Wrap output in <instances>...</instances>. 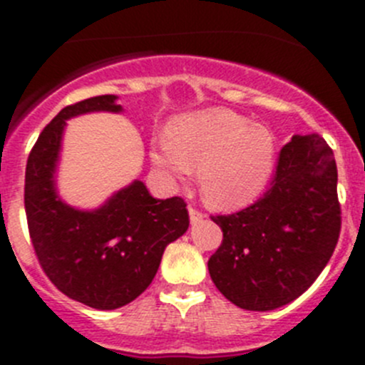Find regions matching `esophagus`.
Wrapping results in <instances>:
<instances>
[{"label": "esophagus", "mask_w": 365, "mask_h": 365, "mask_svg": "<svg viewBox=\"0 0 365 365\" xmlns=\"http://www.w3.org/2000/svg\"><path fill=\"white\" fill-rule=\"evenodd\" d=\"M188 212H190V221H192L193 225H195V222H199V221H202V217H205V214H202L201 210H197L195 206H190Z\"/></svg>", "instance_id": "obj_1"}]
</instances>
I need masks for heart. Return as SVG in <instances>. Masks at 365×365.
<instances>
[{"mask_svg": "<svg viewBox=\"0 0 365 365\" xmlns=\"http://www.w3.org/2000/svg\"><path fill=\"white\" fill-rule=\"evenodd\" d=\"M276 148V137L265 125L230 109H206L177 120L170 138L153 144L151 160L177 179L197 166L206 201L217 208H237L263 192Z\"/></svg>", "mask_w": 365, "mask_h": 365, "instance_id": "1", "label": "heart"}]
</instances>
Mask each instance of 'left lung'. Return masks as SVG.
I'll return each mask as SVG.
<instances>
[{
  "label": "left lung",
  "instance_id": "1",
  "mask_svg": "<svg viewBox=\"0 0 365 365\" xmlns=\"http://www.w3.org/2000/svg\"><path fill=\"white\" fill-rule=\"evenodd\" d=\"M338 172L318 133L292 137L279 151L267 192L254 205L212 215L222 241L208 259L222 296L247 311L291 303L320 276L340 237Z\"/></svg>",
  "mask_w": 365,
  "mask_h": 365
}]
</instances>
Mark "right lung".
Returning a JSON list of instances; mask_svg holds the SVG:
<instances>
[{"label": "right lung", "instance_id": "1", "mask_svg": "<svg viewBox=\"0 0 365 365\" xmlns=\"http://www.w3.org/2000/svg\"><path fill=\"white\" fill-rule=\"evenodd\" d=\"M115 100L102 95L63 108L40 133L25 170V214L40 267L58 291L102 311L143 294L166 245L190 225L185 199L151 197L140 180L93 212L74 210L56 195L53 173L66 120L89 111H120Z\"/></svg>", "mask_w": 365, "mask_h": 365}]
</instances>
